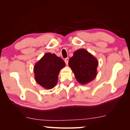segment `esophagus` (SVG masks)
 <instances>
[{"label":"esophagus","mask_w":130,"mask_h":130,"mask_svg":"<svg viewBox=\"0 0 130 130\" xmlns=\"http://www.w3.org/2000/svg\"><path fill=\"white\" fill-rule=\"evenodd\" d=\"M64 61H65V63H66V64L67 65L68 64V62H69V58H66L65 59H64Z\"/></svg>","instance_id":"34e87169"}]
</instances>
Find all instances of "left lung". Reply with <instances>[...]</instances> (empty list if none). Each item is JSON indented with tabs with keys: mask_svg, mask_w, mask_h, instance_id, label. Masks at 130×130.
Wrapping results in <instances>:
<instances>
[{
	"mask_svg": "<svg viewBox=\"0 0 130 130\" xmlns=\"http://www.w3.org/2000/svg\"><path fill=\"white\" fill-rule=\"evenodd\" d=\"M69 66L78 82L86 85L96 76L98 61L86 50L80 48L74 51L73 56L69 59Z\"/></svg>",
	"mask_w": 130,
	"mask_h": 130,
	"instance_id": "1",
	"label": "left lung"
}]
</instances>
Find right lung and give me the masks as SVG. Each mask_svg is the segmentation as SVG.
Segmentation results:
<instances>
[{
	"mask_svg": "<svg viewBox=\"0 0 130 130\" xmlns=\"http://www.w3.org/2000/svg\"><path fill=\"white\" fill-rule=\"evenodd\" d=\"M65 66L64 61L55 54L45 53L34 67L35 80L44 89H53L57 83L60 70Z\"/></svg>",
	"mask_w": 130,
	"mask_h": 130,
	"instance_id": "obj_1",
	"label": "right lung"
}]
</instances>
